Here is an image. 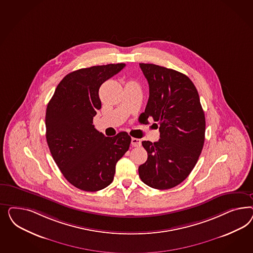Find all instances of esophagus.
I'll return each instance as SVG.
<instances>
[{"mask_svg":"<svg viewBox=\"0 0 253 253\" xmlns=\"http://www.w3.org/2000/svg\"><path fill=\"white\" fill-rule=\"evenodd\" d=\"M130 144L132 146H141V140L137 139V138H131Z\"/></svg>","mask_w":253,"mask_h":253,"instance_id":"1","label":"esophagus"}]
</instances>
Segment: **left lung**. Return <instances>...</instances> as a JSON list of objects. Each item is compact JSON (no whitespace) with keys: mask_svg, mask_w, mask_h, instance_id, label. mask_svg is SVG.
Here are the masks:
<instances>
[{"mask_svg":"<svg viewBox=\"0 0 253 253\" xmlns=\"http://www.w3.org/2000/svg\"><path fill=\"white\" fill-rule=\"evenodd\" d=\"M139 65L149 85L141 117L147 123L152 118L161 132L158 142H142L148 157L139 166V176L152 188L169 189L181 184L198 162L205 140V115L188 77L154 64Z\"/></svg>","mask_w":253,"mask_h":253,"instance_id":"left-lung-1","label":"left lung"}]
</instances>
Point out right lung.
I'll list each match as a JSON object with an SVG mask.
<instances>
[{"instance_id": "right-lung-1", "label": "right lung", "mask_w": 253, "mask_h": 253, "mask_svg": "<svg viewBox=\"0 0 253 253\" xmlns=\"http://www.w3.org/2000/svg\"><path fill=\"white\" fill-rule=\"evenodd\" d=\"M125 64L81 69L64 77L46 108V140L62 174L77 188L98 191L112 183L116 164L129 149L126 131L106 137L92 119L101 108L99 88Z\"/></svg>"}]
</instances>
